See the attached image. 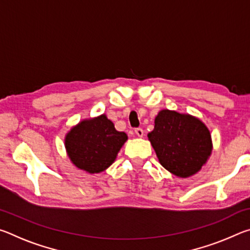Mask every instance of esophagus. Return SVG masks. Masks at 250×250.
Returning <instances> with one entry per match:
<instances>
[{
    "mask_svg": "<svg viewBox=\"0 0 250 250\" xmlns=\"http://www.w3.org/2000/svg\"><path fill=\"white\" fill-rule=\"evenodd\" d=\"M134 132H135V134L138 135L139 138H142L143 137V133H145V131H143L141 128H138V129L134 130Z\"/></svg>",
    "mask_w": 250,
    "mask_h": 250,
    "instance_id": "obj_1",
    "label": "esophagus"
}]
</instances>
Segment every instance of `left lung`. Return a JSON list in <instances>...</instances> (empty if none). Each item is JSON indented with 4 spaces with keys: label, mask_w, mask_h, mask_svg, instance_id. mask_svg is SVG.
<instances>
[{
    "label": "left lung",
    "mask_w": 250,
    "mask_h": 250,
    "mask_svg": "<svg viewBox=\"0 0 250 250\" xmlns=\"http://www.w3.org/2000/svg\"><path fill=\"white\" fill-rule=\"evenodd\" d=\"M147 139L161 166L182 179L200 172L213 151L211 135L204 122L175 110H161Z\"/></svg>",
    "instance_id": "left-lung-1"
}]
</instances>
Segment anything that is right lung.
Here are the masks:
<instances>
[{
  "mask_svg": "<svg viewBox=\"0 0 250 250\" xmlns=\"http://www.w3.org/2000/svg\"><path fill=\"white\" fill-rule=\"evenodd\" d=\"M126 140L128 135L116 130L113 122L104 113L82 120L64 139L70 162L89 174L107 170Z\"/></svg>",
  "mask_w": 250,
  "mask_h": 250,
  "instance_id": "add662e5",
  "label": "right lung"
}]
</instances>
